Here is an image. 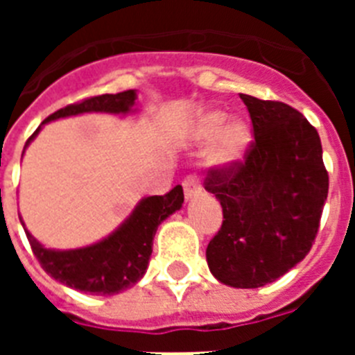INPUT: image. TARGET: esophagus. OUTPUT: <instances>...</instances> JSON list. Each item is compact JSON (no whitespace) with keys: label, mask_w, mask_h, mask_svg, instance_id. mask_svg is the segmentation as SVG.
<instances>
[{"label":"esophagus","mask_w":355,"mask_h":355,"mask_svg":"<svg viewBox=\"0 0 355 355\" xmlns=\"http://www.w3.org/2000/svg\"><path fill=\"white\" fill-rule=\"evenodd\" d=\"M184 188V196L193 197L200 192V180L197 174H188L183 181Z\"/></svg>","instance_id":"esophagus-1"}]
</instances>
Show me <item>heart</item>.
<instances>
[{
  "label": "heart",
  "mask_w": 355,
  "mask_h": 355,
  "mask_svg": "<svg viewBox=\"0 0 355 355\" xmlns=\"http://www.w3.org/2000/svg\"><path fill=\"white\" fill-rule=\"evenodd\" d=\"M227 114L215 110L202 115L197 126L199 139H214L206 150V159L213 167H225L243 159L252 142V133L245 122H227Z\"/></svg>",
  "instance_id": "b5f03b06"
}]
</instances>
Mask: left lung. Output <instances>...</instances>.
<instances>
[{"label": "left lung", "mask_w": 355, "mask_h": 355, "mask_svg": "<svg viewBox=\"0 0 355 355\" xmlns=\"http://www.w3.org/2000/svg\"><path fill=\"white\" fill-rule=\"evenodd\" d=\"M254 140L245 158L211 167L205 188L222 206L206 259L220 283L259 288L311 250L329 192L318 131L299 110L240 94Z\"/></svg>", "instance_id": "left-lung-1"}]
</instances>
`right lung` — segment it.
<instances>
[{
  "label": "right lung",
  "instance_id": "add662e5",
  "mask_svg": "<svg viewBox=\"0 0 355 355\" xmlns=\"http://www.w3.org/2000/svg\"><path fill=\"white\" fill-rule=\"evenodd\" d=\"M135 99H137L135 90L87 97V99L67 105L65 108L56 110L55 114L44 119L42 124L55 119L89 114V112L126 114L135 105ZM39 131L40 126L28 139V142ZM184 196L181 184L172 188L165 196L147 197L135 208L130 218L114 234L85 249H44L26 229L24 233L30 241L33 256L53 279L85 293L114 295L133 286L146 274L150 252H153V238L156 234V229L168 215L181 208Z\"/></svg>",
  "mask_w": 355,
  "mask_h": 355
}]
</instances>
